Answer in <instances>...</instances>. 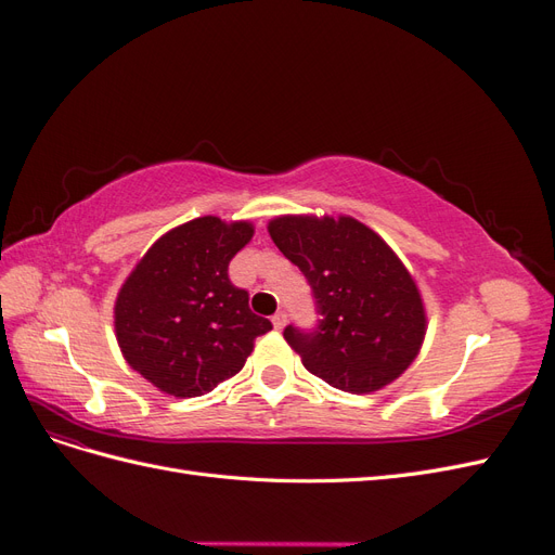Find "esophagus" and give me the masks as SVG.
<instances>
[{"instance_id": "obj_1", "label": "esophagus", "mask_w": 555, "mask_h": 555, "mask_svg": "<svg viewBox=\"0 0 555 555\" xmlns=\"http://www.w3.org/2000/svg\"><path fill=\"white\" fill-rule=\"evenodd\" d=\"M284 324H287V314H284V312L280 310V312H275V314H273V326H275L278 331H282V328H284Z\"/></svg>"}]
</instances>
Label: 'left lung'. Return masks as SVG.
Returning a JSON list of instances; mask_svg holds the SVG:
<instances>
[{"mask_svg":"<svg viewBox=\"0 0 555 555\" xmlns=\"http://www.w3.org/2000/svg\"><path fill=\"white\" fill-rule=\"evenodd\" d=\"M268 233L306 275L322 314L317 328H284L308 371L349 393L379 391L405 373L424 343L426 310L396 251L345 215H282Z\"/></svg>","mask_w":555,"mask_h":555,"instance_id":"1","label":"left lung"}]
</instances>
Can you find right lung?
<instances>
[{"label": "right lung", "instance_id": "1", "mask_svg": "<svg viewBox=\"0 0 555 555\" xmlns=\"http://www.w3.org/2000/svg\"><path fill=\"white\" fill-rule=\"evenodd\" d=\"M249 222L196 217L145 251L115 300V338L125 361L176 398L212 391L245 365L273 324L249 310L229 280V261L251 241Z\"/></svg>", "mask_w": 555, "mask_h": 555}]
</instances>
